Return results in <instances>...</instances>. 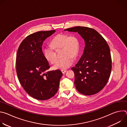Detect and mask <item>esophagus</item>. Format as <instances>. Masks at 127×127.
I'll use <instances>...</instances> for the list:
<instances>
[{
	"label": "esophagus",
	"mask_w": 127,
	"mask_h": 127,
	"mask_svg": "<svg viewBox=\"0 0 127 127\" xmlns=\"http://www.w3.org/2000/svg\"><path fill=\"white\" fill-rule=\"evenodd\" d=\"M61 71H62V73H63V74H64V73H65L66 72H67V70H62Z\"/></svg>",
	"instance_id": "34e87169"
}]
</instances>
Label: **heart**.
I'll list each match as a JSON object with an SVG mask.
<instances>
[{
	"instance_id": "heart-1",
	"label": "heart",
	"mask_w": 127,
	"mask_h": 127,
	"mask_svg": "<svg viewBox=\"0 0 127 127\" xmlns=\"http://www.w3.org/2000/svg\"><path fill=\"white\" fill-rule=\"evenodd\" d=\"M51 46L45 48L44 56L49 62L54 64L57 59L55 50L62 48V55L64 57L58 60L54 65V68L59 70H65L72 65L74 62L73 57H77L79 49V41L75 36L63 33H59L53 38Z\"/></svg>"
}]
</instances>
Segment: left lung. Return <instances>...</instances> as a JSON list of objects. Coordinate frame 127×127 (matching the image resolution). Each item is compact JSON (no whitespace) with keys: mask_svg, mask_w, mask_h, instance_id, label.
Returning <instances> with one entry per match:
<instances>
[{"mask_svg":"<svg viewBox=\"0 0 127 127\" xmlns=\"http://www.w3.org/2000/svg\"><path fill=\"white\" fill-rule=\"evenodd\" d=\"M64 31L77 32L84 39L85 47L75 67L74 84L81 94L90 95L99 92L109 79L112 70L110 47L105 39L95 30L75 27Z\"/></svg>","mask_w":127,"mask_h":127,"instance_id":"1","label":"left lung"}]
</instances>
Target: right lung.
Here are the masks:
<instances>
[{
  "label": "right lung",
  "mask_w": 127,
  "mask_h": 127,
  "mask_svg": "<svg viewBox=\"0 0 127 127\" xmlns=\"http://www.w3.org/2000/svg\"><path fill=\"white\" fill-rule=\"evenodd\" d=\"M55 31H39L29 35L17 52L19 81L27 93L38 100L48 99L57 93L63 74L59 70L47 71L50 66L42 52L43 43Z\"/></svg>",
  "instance_id": "add662e5"
}]
</instances>
